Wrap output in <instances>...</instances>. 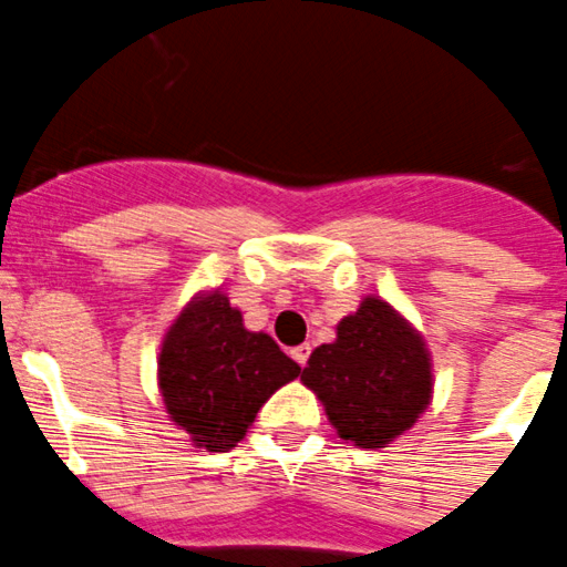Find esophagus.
<instances>
[{
    "label": "esophagus",
    "instance_id": "1",
    "mask_svg": "<svg viewBox=\"0 0 567 567\" xmlns=\"http://www.w3.org/2000/svg\"><path fill=\"white\" fill-rule=\"evenodd\" d=\"M290 355H293L296 364L305 367V364H308V359H310V344H299V347H293V350H290Z\"/></svg>",
    "mask_w": 567,
    "mask_h": 567
}]
</instances>
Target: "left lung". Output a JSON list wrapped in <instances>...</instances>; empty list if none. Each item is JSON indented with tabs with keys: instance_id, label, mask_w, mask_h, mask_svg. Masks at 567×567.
I'll use <instances>...</instances> for the list:
<instances>
[{
	"instance_id": "1",
	"label": "left lung",
	"mask_w": 567,
	"mask_h": 567,
	"mask_svg": "<svg viewBox=\"0 0 567 567\" xmlns=\"http://www.w3.org/2000/svg\"><path fill=\"white\" fill-rule=\"evenodd\" d=\"M341 441L384 449L415 426L432 401V359L423 336L379 296L336 324L302 370Z\"/></svg>"
}]
</instances>
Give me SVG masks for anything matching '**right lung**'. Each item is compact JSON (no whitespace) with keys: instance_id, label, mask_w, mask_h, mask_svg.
<instances>
[{"instance_id":"add662e5","label":"right lung","mask_w":567,"mask_h":567,"mask_svg":"<svg viewBox=\"0 0 567 567\" xmlns=\"http://www.w3.org/2000/svg\"><path fill=\"white\" fill-rule=\"evenodd\" d=\"M302 367L268 333H254L228 296L203 290L166 330L157 386L177 430L197 449L228 452L251 430L259 406Z\"/></svg>"}]
</instances>
